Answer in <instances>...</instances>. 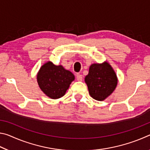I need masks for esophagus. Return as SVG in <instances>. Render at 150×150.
<instances>
[{
	"mask_svg": "<svg viewBox=\"0 0 150 150\" xmlns=\"http://www.w3.org/2000/svg\"><path fill=\"white\" fill-rule=\"evenodd\" d=\"M76 79H77V81H81L83 79V76L82 75L79 74V73H77V74H76Z\"/></svg>",
	"mask_w": 150,
	"mask_h": 150,
	"instance_id": "34e87169",
	"label": "esophagus"
}]
</instances>
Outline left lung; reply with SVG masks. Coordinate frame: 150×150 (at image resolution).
<instances>
[{
	"label": "left lung",
	"instance_id": "8db88e82",
	"mask_svg": "<svg viewBox=\"0 0 150 150\" xmlns=\"http://www.w3.org/2000/svg\"><path fill=\"white\" fill-rule=\"evenodd\" d=\"M85 81L91 97L99 101L105 100L110 95L118 83L115 72L106 62L91 65Z\"/></svg>",
	"mask_w": 150,
	"mask_h": 150
}]
</instances>
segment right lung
Masks as SVG:
<instances>
[{"label":"right lung","instance_id":"right-lung-1","mask_svg":"<svg viewBox=\"0 0 150 150\" xmlns=\"http://www.w3.org/2000/svg\"><path fill=\"white\" fill-rule=\"evenodd\" d=\"M74 79L75 76L71 72L50 62L42 66L37 75L40 88L53 99L62 97Z\"/></svg>","mask_w":150,"mask_h":150}]
</instances>
